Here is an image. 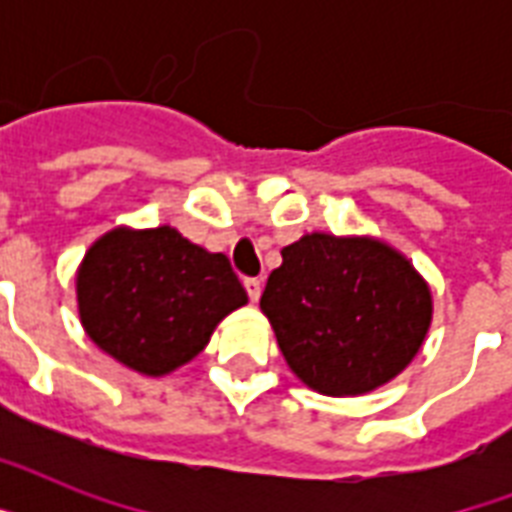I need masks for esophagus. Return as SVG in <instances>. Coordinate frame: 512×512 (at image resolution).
I'll return each mask as SVG.
<instances>
[{"label":"esophagus","instance_id":"34e87169","mask_svg":"<svg viewBox=\"0 0 512 512\" xmlns=\"http://www.w3.org/2000/svg\"><path fill=\"white\" fill-rule=\"evenodd\" d=\"M244 287H247V295L252 303H257L260 300V292H263V284H260V279H244Z\"/></svg>","mask_w":512,"mask_h":512}]
</instances>
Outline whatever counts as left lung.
Masks as SVG:
<instances>
[{
	"label": "left lung",
	"instance_id": "obj_1",
	"mask_svg": "<svg viewBox=\"0 0 512 512\" xmlns=\"http://www.w3.org/2000/svg\"><path fill=\"white\" fill-rule=\"evenodd\" d=\"M260 308L289 369L327 396H358L393 380L428 335L430 289L377 239L311 233L281 249Z\"/></svg>",
	"mask_w": 512,
	"mask_h": 512
}]
</instances>
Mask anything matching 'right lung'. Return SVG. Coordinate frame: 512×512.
Here are the masks:
<instances>
[{"mask_svg": "<svg viewBox=\"0 0 512 512\" xmlns=\"http://www.w3.org/2000/svg\"><path fill=\"white\" fill-rule=\"evenodd\" d=\"M84 332L140 374H167L204 350L212 329L247 303L228 257L175 228H116L84 255L76 276Z\"/></svg>", "mask_w": 512, "mask_h": 512, "instance_id": "1", "label": "right lung"}]
</instances>
